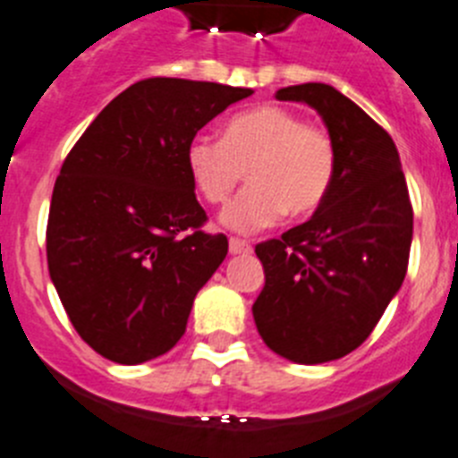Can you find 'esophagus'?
Masks as SVG:
<instances>
[{
    "instance_id": "esophagus-1",
    "label": "esophagus",
    "mask_w": 458,
    "mask_h": 458,
    "mask_svg": "<svg viewBox=\"0 0 458 458\" xmlns=\"http://www.w3.org/2000/svg\"><path fill=\"white\" fill-rule=\"evenodd\" d=\"M228 246H230V253H233V256H244V253H251L253 251V246L249 244V242L237 240V237H230Z\"/></svg>"
}]
</instances>
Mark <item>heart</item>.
<instances>
[{
  "label": "heart",
  "mask_w": 458,
  "mask_h": 458,
  "mask_svg": "<svg viewBox=\"0 0 458 458\" xmlns=\"http://www.w3.org/2000/svg\"><path fill=\"white\" fill-rule=\"evenodd\" d=\"M191 182L209 205L233 193L246 170L249 186L221 214L237 233H256L281 221L309 216L323 205L334 182L332 135L306 124L295 110L265 103L225 122L221 138L196 135L186 147Z\"/></svg>",
  "instance_id": "b5f03b06"
}]
</instances>
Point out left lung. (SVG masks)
I'll list each match as a JSON object with an SVG mask.
<instances>
[{
  "label": "left lung",
  "instance_id": "8db88e82",
  "mask_svg": "<svg viewBox=\"0 0 458 458\" xmlns=\"http://www.w3.org/2000/svg\"><path fill=\"white\" fill-rule=\"evenodd\" d=\"M278 101L318 110L336 149L325 202L281 240L260 242L265 288L253 304L262 341L297 364L360 348L399 293L412 242V205L387 131L323 82L284 87Z\"/></svg>",
  "mask_w": 458,
  "mask_h": 458
}]
</instances>
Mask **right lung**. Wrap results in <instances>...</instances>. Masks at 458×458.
<instances>
[{"instance_id":"1","label":"right lung","mask_w":458,"mask_h":458,"mask_svg":"<svg viewBox=\"0 0 458 458\" xmlns=\"http://www.w3.org/2000/svg\"><path fill=\"white\" fill-rule=\"evenodd\" d=\"M253 89L147 78L87 126L55 182L47 269L75 332L117 364L168 352L228 253L186 168L198 131Z\"/></svg>"}]
</instances>
